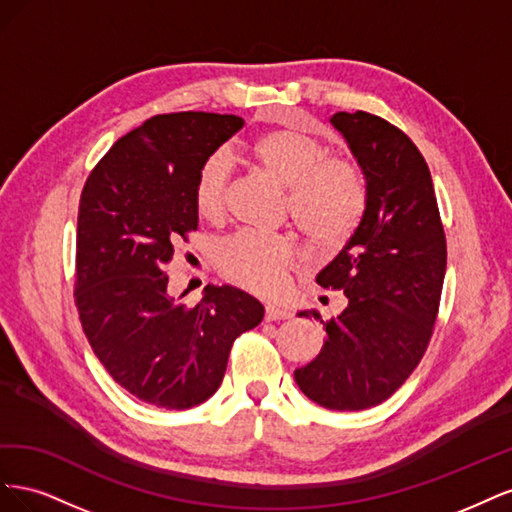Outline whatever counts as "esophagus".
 I'll use <instances>...</instances> for the list:
<instances>
[{
  "label": "esophagus",
  "mask_w": 512,
  "mask_h": 512,
  "mask_svg": "<svg viewBox=\"0 0 512 512\" xmlns=\"http://www.w3.org/2000/svg\"><path fill=\"white\" fill-rule=\"evenodd\" d=\"M290 316L292 314L288 312V309L280 307V305H267V309H265V320L267 322H271V320H286Z\"/></svg>",
  "instance_id": "1"
}]
</instances>
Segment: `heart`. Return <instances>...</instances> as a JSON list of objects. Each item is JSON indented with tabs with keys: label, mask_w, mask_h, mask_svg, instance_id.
Here are the masks:
<instances>
[{
	"label": "heart",
	"mask_w": 512,
	"mask_h": 512,
	"mask_svg": "<svg viewBox=\"0 0 512 512\" xmlns=\"http://www.w3.org/2000/svg\"><path fill=\"white\" fill-rule=\"evenodd\" d=\"M247 153L262 175L288 188L290 215L309 241L322 250H337L352 239L369 203V183L359 164L329 156V147L318 138L290 128L260 134ZM226 185V162L220 156L207 158L198 168L192 190L200 218H222ZM297 252L290 235L247 230L222 243L218 265L235 284L258 294H275L282 290Z\"/></svg>",
	"instance_id": "heart-1"
}]
</instances>
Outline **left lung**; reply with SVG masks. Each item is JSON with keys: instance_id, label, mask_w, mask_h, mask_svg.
<instances>
[{"instance_id": "1", "label": "left lung", "mask_w": 512, "mask_h": 512, "mask_svg": "<svg viewBox=\"0 0 512 512\" xmlns=\"http://www.w3.org/2000/svg\"><path fill=\"white\" fill-rule=\"evenodd\" d=\"M369 183L361 226L316 282L344 290L348 305L324 322L327 339L294 371L318 406L354 412L389 399L421 363L438 316L446 239L425 158L393 123L363 111L335 113Z\"/></svg>"}]
</instances>
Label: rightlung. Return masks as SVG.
<instances>
[{
  "mask_svg": "<svg viewBox=\"0 0 512 512\" xmlns=\"http://www.w3.org/2000/svg\"><path fill=\"white\" fill-rule=\"evenodd\" d=\"M241 128L237 115L151 117L108 149L81 194L74 299L83 331L113 380L156 408L207 401L232 342L265 316L235 286L209 284L185 307L168 294L164 271L198 228V168Z\"/></svg>",
  "mask_w": 512,
  "mask_h": 512,
  "instance_id": "1",
  "label": "right lung"
}]
</instances>
